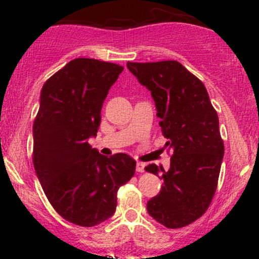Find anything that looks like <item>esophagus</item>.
Wrapping results in <instances>:
<instances>
[{
	"instance_id": "esophagus-1",
	"label": "esophagus",
	"mask_w": 259,
	"mask_h": 259,
	"mask_svg": "<svg viewBox=\"0 0 259 259\" xmlns=\"http://www.w3.org/2000/svg\"><path fill=\"white\" fill-rule=\"evenodd\" d=\"M144 170H145V163H142V162L136 163V171H139V173H142Z\"/></svg>"
}]
</instances>
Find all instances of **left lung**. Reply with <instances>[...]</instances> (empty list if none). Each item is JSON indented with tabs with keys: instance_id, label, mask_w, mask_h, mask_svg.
<instances>
[{
	"instance_id": "1",
	"label": "left lung",
	"mask_w": 259,
	"mask_h": 259,
	"mask_svg": "<svg viewBox=\"0 0 259 259\" xmlns=\"http://www.w3.org/2000/svg\"><path fill=\"white\" fill-rule=\"evenodd\" d=\"M127 68L151 91L170 168L148 164L160 175L159 194L147 202L148 214L164 227L178 229L204 214L215 194L224 144L219 119L203 82L177 61L127 62Z\"/></svg>"
}]
</instances>
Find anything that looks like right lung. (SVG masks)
I'll return each mask as SVG.
<instances>
[{
    "label": "right lung",
    "instance_id": "obj_1",
    "mask_svg": "<svg viewBox=\"0 0 259 259\" xmlns=\"http://www.w3.org/2000/svg\"><path fill=\"white\" fill-rule=\"evenodd\" d=\"M124 68L75 58L41 90L32 125V162L47 200L65 221L95 227L114 214L118 189L135 174L125 153L102 156L89 145L101 123L108 90Z\"/></svg>",
    "mask_w": 259,
    "mask_h": 259
}]
</instances>
